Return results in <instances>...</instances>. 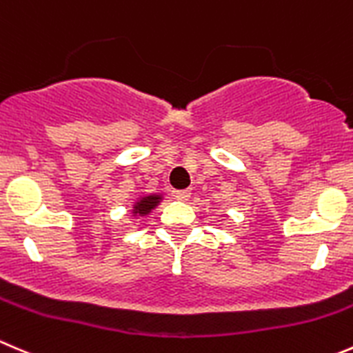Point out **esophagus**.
Here are the masks:
<instances>
[{
	"label": "esophagus",
	"mask_w": 353,
	"mask_h": 353,
	"mask_svg": "<svg viewBox=\"0 0 353 353\" xmlns=\"http://www.w3.org/2000/svg\"><path fill=\"white\" fill-rule=\"evenodd\" d=\"M190 191L188 190H179V191H176V193H174V196L177 198V200H188V198H190Z\"/></svg>",
	"instance_id": "1"
}]
</instances>
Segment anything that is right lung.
<instances>
[{
  "instance_id": "right-lung-1",
  "label": "right lung",
  "mask_w": 353,
  "mask_h": 353,
  "mask_svg": "<svg viewBox=\"0 0 353 353\" xmlns=\"http://www.w3.org/2000/svg\"><path fill=\"white\" fill-rule=\"evenodd\" d=\"M160 201H162V196H160V194H146V196H143L141 200L134 205V214L148 215L153 208L159 207Z\"/></svg>"
}]
</instances>
